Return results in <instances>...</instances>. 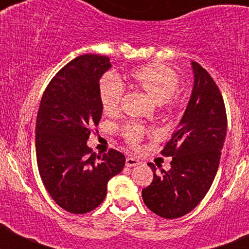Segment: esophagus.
Instances as JSON below:
<instances>
[{
    "label": "esophagus",
    "instance_id": "obj_1",
    "mask_svg": "<svg viewBox=\"0 0 249 249\" xmlns=\"http://www.w3.org/2000/svg\"><path fill=\"white\" fill-rule=\"evenodd\" d=\"M137 164H140V160H136V158H133V157L126 158V166L127 167H135V166H137Z\"/></svg>",
    "mask_w": 249,
    "mask_h": 249
}]
</instances>
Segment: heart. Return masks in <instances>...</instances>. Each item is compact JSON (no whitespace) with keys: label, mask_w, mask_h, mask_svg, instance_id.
<instances>
[{"label":"heart","mask_w":249,"mask_h":249,"mask_svg":"<svg viewBox=\"0 0 249 249\" xmlns=\"http://www.w3.org/2000/svg\"><path fill=\"white\" fill-rule=\"evenodd\" d=\"M132 85L155 101L160 108L172 111L179 103V80L172 68L162 63H152L131 72ZM123 85L116 74L107 73L101 78L98 94L105 113L114 114L120 109L123 97ZM123 137L131 146H137L144 136V128L138 124H127L122 128Z\"/></svg>","instance_id":"b5f03b06"}]
</instances>
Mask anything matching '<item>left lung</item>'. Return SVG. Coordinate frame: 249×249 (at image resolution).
Segmentation results:
<instances>
[{"label": "left lung", "instance_id": "8db88e82", "mask_svg": "<svg viewBox=\"0 0 249 249\" xmlns=\"http://www.w3.org/2000/svg\"><path fill=\"white\" fill-rule=\"evenodd\" d=\"M193 89L182 120L172 138L160 152L172 157L171 169L148 166L153 181L142 190L144 204L163 218L190 213L212 186L227 135V114L223 97L211 74L192 62Z\"/></svg>", "mask_w": 249, "mask_h": 249}]
</instances>
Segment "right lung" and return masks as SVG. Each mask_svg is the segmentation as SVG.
<instances>
[{"label":"right lung","instance_id":"obj_1","mask_svg":"<svg viewBox=\"0 0 249 249\" xmlns=\"http://www.w3.org/2000/svg\"><path fill=\"white\" fill-rule=\"evenodd\" d=\"M109 58L82 54L51 80L39 103L36 155L46 190L61 208L82 214L100 206L107 183L124 167L121 152L96 155L87 146L91 128L98 126L102 105L98 85L111 68Z\"/></svg>","mask_w":249,"mask_h":249}]
</instances>
